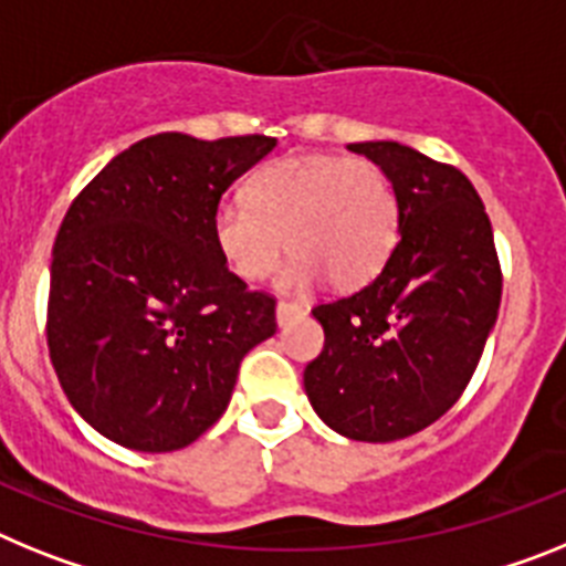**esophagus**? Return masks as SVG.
I'll list each match as a JSON object with an SVG mask.
<instances>
[{
  "mask_svg": "<svg viewBox=\"0 0 566 566\" xmlns=\"http://www.w3.org/2000/svg\"><path fill=\"white\" fill-rule=\"evenodd\" d=\"M302 313H304V307H302V304H293V302H279V304H276V322H279V327H284V324H287L290 318L302 316Z\"/></svg>",
  "mask_w": 566,
  "mask_h": 566,
  "instance_id": "34e87169",
  "label": "esophagus"
}]
</instances>
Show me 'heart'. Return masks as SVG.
Returning a JSON list of instances; mask_svg holds the SVG:
<instances>
[{"label": "heart", "instance_id": "heart-1", "mask_svg": "<svg viewBox=\"0 0 566 566\" xmlns=\"http://www.w3.org/2000/svg\"><path fill=\"white\" fill-rule=\"evenodd\" d=\"M222 262L242 282H262L284 242L296 253L279 287H361L385 268L399 239V199L385 170L358 156H287L248 181V201L222 199L210 216Z\"/></svg>", "mask_w": 566, "mask_h": 566}]
</instances>
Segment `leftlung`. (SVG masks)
Instances as JSON below:
<instances>
[{
	"label": "left lung",
	"instance_id": "left-lung-1",
	"mask_svg": "<svg viewBox=\"0 0 566 566\" xmlns=\"http://www.w3.org/2000/svg\"><path fill=\"white\" fill-rule=\"evenodd\" d=\"M399 199V242L367 287L313 307L324 350L304 392L324 424L353 441L424 430L473 378L501 302L493 228L461 170L399 145L356 142Z\"/></svg>",
	"mask_w": 566,
	"mask_h": 566
}]
</instances>
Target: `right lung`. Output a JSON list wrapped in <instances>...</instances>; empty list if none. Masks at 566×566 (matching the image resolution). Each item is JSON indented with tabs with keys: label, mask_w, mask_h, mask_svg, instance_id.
<instances>
[{
	"label": "right lung",
	"mask_w": 566,
	"mask_h": 566,
	"mask_svg": "<svg viewBox=\"0 0 566 566\" xmlns=\"http://www.w3.org/2000/svg\"><path fill=\"white\" fill-rule=\"evenodd\" d=\"M268 136L156 134L87 185L53 244L48 347L73 410L139 453L193 444L228 410L276 302L233 276L210 235L224 190Z\"/></svg>",
	"instance_id": "right-lung-1"
}]
</instances>
